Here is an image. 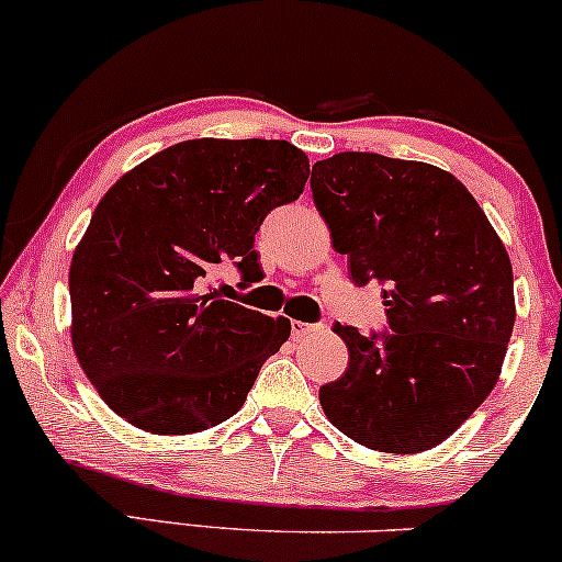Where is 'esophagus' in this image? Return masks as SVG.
<instances>
[{
  "instance_id": "obj_1",
  "label": "esophagus",
  "mask_w": 562,
  "mask_h": 562,
  "mask_svg": "<svg viewBox=\"0 0 562 562\" xmlns=\"http://www.w3.org/2000/svg\"><path fill=\"white\" fill-rule=\"evenodd\" d=\"M317 328V325L313 323H302V321H292V338H302L307 334H313V330Z\"/></svg>"
}]
</instances>
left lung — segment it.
<instances>
[{
	"mask_svg": "<svg viewBox=\"0 0 562 562\" xmlns=\"http://www.w3.org/2000/svg\"><path fill=\"white\" fill-rule=\"evenodd\" d=\"M313 200L357 286L383 283L387 328L336 325L349 367L321 387L325 417L372 450L419 453L490 396L514 334V270L472 192L432 164L338 154Z\"/></svg>",
	"mask_w": 562,
	"mask_h": 562,
	"instance_id": "8db88e82",
	"label": "left lung"
}]
</instances>
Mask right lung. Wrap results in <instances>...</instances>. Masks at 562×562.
Segmentation results:
<instances>
[{
  "instance_id": "right-lung-1",
  "label": "right lung",
  "mask_w": 562,
  "mask_h": 562,
  "mask_svg": "<svg viewBox=\"0 0 562 562\" xmlns=\"http://www.w3.org/2000/svg\"><path fill=\"white\" fill-rule=\"evenodd\" d=\"M310 161L286 140H184L127 171L95 205L69 268L72 346L130 425L187 435L237 414L262 362L292 334L221 300L262 279L255 234L304 192Z\"/></svg>"
}]
</instances>
